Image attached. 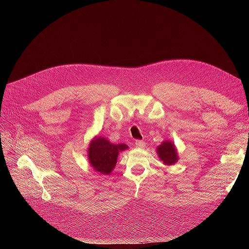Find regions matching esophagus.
I'll list each match as a JSON object with an SVG mask.
<instances>
[{"label":"esophagus","instance_id":"obj_1","mask_svg":"<svg viewBox=\"0 0 249 249\" xmlns=\"http://www.w3.org/2000/svg\"><path fill=\"white\" fill-rule=\"evenodd\" d=\"M134 144H135V147H137V148H142L145 146V143L141 140H136L134 142Z\"/></svg>","mask_w":249,"mask_h":249}]
</instances>
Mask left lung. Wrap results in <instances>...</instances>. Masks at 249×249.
I'll use <instances>...</instances> for the list:
<instances>
[{"mask_svg":"<svg viewBox=\"0 0 249 249\" xmlns=\"http://www.w3.org/2000/svg\"><path fill=\"white\" fill-rule=\"evenodd\" d=\"M157 155L163 164L171 166L178 161V149L171 140H164L161 144L157 147Z\"/></svg>","mask_w":249,"mask_h":249,"instance_id":"8db88e82","label":"left lung"}]
</instances>
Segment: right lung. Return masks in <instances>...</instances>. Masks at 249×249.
Listing matches in <instances>:
<instances>
[{"label": "right lung", "mask_w": 249, "mask_h": 249, "mask_svg": "<svg viewBox=\"0 0 249 249\" xmlns=\"http://www.w3.org/2000/svg\"><path fill=\"white\" fill-rule=\"evenodd\" d=\"M129 148L124 143H112L106 137L94 136L89 142L87 157L90 166L100 175H110L115 168L119 153Z\"/></svg>", "instance_id": "add662e5"}]
</instances>
